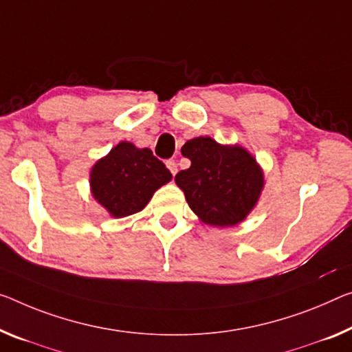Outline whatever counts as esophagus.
I'll return each instance as SVG.
<instances>
[{
	"label": "esophagus",
	"instance_id": "obj_1",
	"mask_svg": "<svg viewBox=\"0 0 352 352\" xmlns=\"http://www.w3.org/2000/svg\"><path fill=\"white\" fill-rule=\"evenodd\" d=\"M166 168H168L171 175L175 176L176 173H177V164H176L175 160H166Z\"/></svg>",
	"mask_w": 352,
	"mask_h": 352
}]
</instances>
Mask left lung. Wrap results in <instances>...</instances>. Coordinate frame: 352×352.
<instances>
[{
    "label": "left lung",
    "mask_w": 352,
    "mask_h": 352,
    "mask_svg": "<svg viewBox=\"0 0 352 352\" xmlns=\"http://www.w3.org/2000/svg\"><path fill=\"white\" fill-rule=\"evenodd\" d=\"M181 153L192 165L177 173L175 182L195 215L219 228L244 221L264 188V171L253 154L210 137L188 140Z\"/></svg>",
    "instance_id": "1"
}]
</instances>
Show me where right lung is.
<instances>
[{
    "label": "right lung",
    "instance_id": "right-lung-1",
    "mask_svg": "<svg viewBox=\"0 0 352 352\" xmlns=\"http://www.w3.org/2000/svg\"><path fill=\"white\" fill-rule=\"evenodd\" d=\"M171 177L149 148L121 142L93 165L89 187L96 201L111 217L122 219L144 209L155 190Z\"/></svg>",
    "mask_w": 352,
    "mask_h": 352
}]
</instances>
